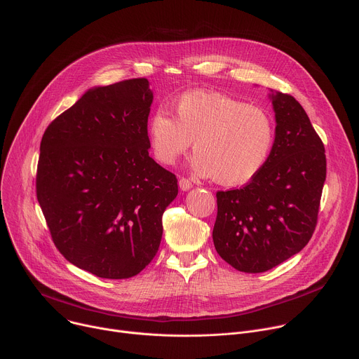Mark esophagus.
<instances>
[{"label":"esophagus","instance_id":"obj_1","mask_svg":"<svg viewBox=\"0 0 359 359\" xmlns=\"http://www.w3.org/2000/svg\"><path fill=\"white\" fill-rule=\"evenodd\" d=\"M191 182L189 180V179H186V177H180L179 179V187L183 190V191H186V190H189V189H191Z\"/></svg>","mask_w":359,"mask_h":359}]
</instances>
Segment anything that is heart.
<instances>
[{
	"mask_svg": "<svg viewBox=\"0 0 359 359\" xmlns=\"http://www.w3.org/2000/svg\"><path fill=\"white\" fill-rule=\"evenodd\" d=\"M147 137L155 159L173 165L193 149V170L223 186H243L267 165L276 143L273 116L230 95L194 89L180 95L173 118L158 109L149 119Z\"/></svg>",
	"mask_w": 359,
	"mask_h": 359,
	"instance_id": "1",
	"label": "heart"
}]
</instances>
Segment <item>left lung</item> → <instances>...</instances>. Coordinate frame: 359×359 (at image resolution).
Segmentation results:
<instances>
[{
  "label": "left lung",
  "mask_w": 359,
  "mask_h": 359,
  "mask_svg": "<svg viewBox=\"0 0 359 359\" xmlns=\"http://www.w3.org/2000/svg\"><path fill=\"white\" fill-rule=\"evenodd\" d=\"M276 143L262 173L244 187L217 191L213 241L243 273H264L313 237L327 176L324 143L294 96L270 93Z\"/></svg>",
  "instance_id": "obj_1"
}]
</instances>
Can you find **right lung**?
<instances>
[{"mask_svg":"<svg viewBox=\"0 0 359 359\" xmlns=\"http://www.w3.org/2000/svg\"><path fill=\"white\" fill-rule=\"evenodd\" d=\"M146 78L89 89L49 123L36 197L50 237L74 266L130 278L155 257L176 176L149 156Z\"/></svg>","mask_w":359,"mask_h":359,"instance_id":"obj_1","label":"right lung"}]
</instances>
